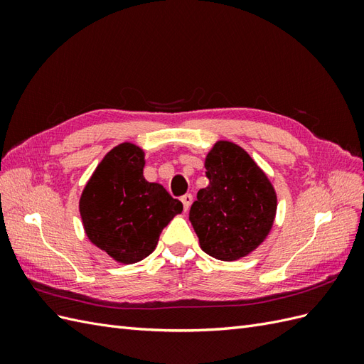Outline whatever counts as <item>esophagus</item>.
<instances>
[{
    "instance_id": "1",
    "label": "esophagus",
    "mask_w": 364,
    "mask_h": 364,
    "mask_svg": "<svg viewBox=\"0 0 364 364\" xmlns=\"http://www.w3.org/2000/svg\"><path fill=\"white\" fill-rule=\"evenodd\" d=\"M181 202L183 203V209L185 211H188V208L191 206L193 203V194H185L181 197Z\"/></svg>"
}]
</instances>
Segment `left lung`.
Masks as SVG:
<instances>
[{
  "label": "left lung",
  "mask_w": 364,
  "mask_h": 364,
  "mask_svg": "<svg viewBox=\"0 0 364 364\" xmlns=\"http://www.w3.org/2000/svg\"><path fill=\"white\" fill-rule=\"evenodd\" d=\"M205 168L209 183L190 209L200 247L222 261L243 258L269 235L277 193L266 173L234 142H215Z\"/></svg>",
  "instance_id": "1"
}]
</instances>
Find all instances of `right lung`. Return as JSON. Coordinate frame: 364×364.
<instances>
[{
  "mask_svg": "<svg viewBox=\"0 0 364 364\" xmlns=\"http://www.w3.org/2000/svg\"><path fill=\"white\" fill-rule=\"evenodd\" d=\"M144 151L123 142L98 164L80 197L87 238L123 264L149 257L162 229L183 209L162 185L144 179Z\"/></svg>",
  "mask_w": 364,
  "mask_h": 364,
  "instance_id": "right-lung-1",
  "label": "right lung"
}]
</instances>
